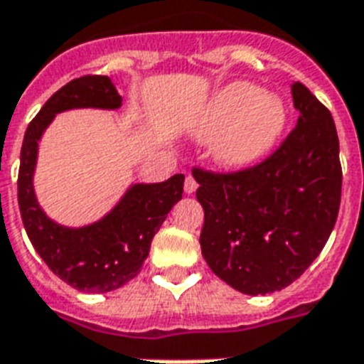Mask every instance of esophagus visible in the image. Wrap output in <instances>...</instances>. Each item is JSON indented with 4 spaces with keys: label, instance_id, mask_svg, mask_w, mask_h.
Returning a JSON list of instances; mask_svg holds the SVG:
<instances>
[{
    "label": "esophagus",
    "instance_id": "1",
    "mask_svg": "<svg viewBox=\"0 0 364 364\" xmlns=\"http://www.w3.org/2000/svg\"><path fill=\"white\" fill-rule=\"evenodd\" d=\"M196 188H198V183H196V179H194L193 176H187V179H185V193L193 194Z\"/></svg>",
    "mask_w": 364,
    "mask_h": 364
}]
</instances>
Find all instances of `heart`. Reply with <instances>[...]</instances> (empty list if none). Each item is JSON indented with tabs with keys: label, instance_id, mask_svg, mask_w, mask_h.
I'll return each instance as SVG.
<instances>
[{
	"label": "heart",
	"instance_id": "obj_1",
	"mask_svg": "<svg viewBox=\"0 0 364 364\" xmlns=\"http://www.w3.org/2000/svg\"><path fill=\"white\" fill-rule=\"evenodd\" d=\"M287 126L284 102L248 82L229 83L208 102L198 120L200 137L219 135L215 158L225 168H246L267 156Z\"/></svg>",
	"mask_w": 364,
	"mask_h": 364
}]
</instances>
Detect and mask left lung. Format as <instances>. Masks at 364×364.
<instances>
[{
	"mask_svg": "<svg viewBox=\"0 0 364 364\" xmlns=\"http://www.w3.org/2000/svg\"><path fill=\"white\" fill-rule=\"evenodd\" d=\"M298 124L265 160L238 171L193 168L204 208L202 256L242 294L287 288L321 254L342 198L340 143L330 110L292 83Z\"/></svg>",
	"mask_w": 364,
	"mask_h": 364,
	"instance_id": "8db88e82",
	"label": "left lung"
}]
</instances>
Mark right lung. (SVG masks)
<instances>
[{
	"label": "right lung",
	"mask_w": 364,
	"mask_h": 364,
	"mask_svg": "<svg viewBox=\"0 0 364 364\" xmlns=\"http://www.w3.org/2000/svg\"><path fill=\"white\" fill-rule=\"evenodd\" d=\"M122 97L108 76H82L63 85L30 122L21 149L18 208L30 242L47 267L80 292L116 290L137 277L149 256L152 237L181 200L185 176L168 181L133 185L112 212L93 225L68 229L47 218L36 200L38 141L55 114L70 108H118Z\"/></svg>",
	"instance_id": "obj_1"
}]
</instances>
